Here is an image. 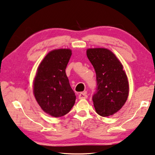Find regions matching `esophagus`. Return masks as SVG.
<instances>
[{
  "label": "esophagus",
  "mask_w": 155,
  "mask_h": 155,
  "mask_svg": "<svg viewBox=\"0 0 155 155\" xmlns=\"http://www.w3.org/2000/svg\"><path fill=\"white\" fill-rule=\"evenodd\" d=\"M87 95L85 94V93H80L78 94V99H87Z\"/></svg>",
  "instance_id": "34e87169"
}]
</instances>
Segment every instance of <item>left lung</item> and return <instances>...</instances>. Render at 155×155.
<instances>
[{"instance_id": "left-lung-1", "label": "left lung", "mask_w": 155, "mask_h": 155, "mask_svg": "<svg viewBox=\"0 0 155 155\" xmlns=\"http://www.w3.org/2000/svg\"><path fill=\"white\" fill-rule=\"evenodd\" d=\"M87 56L97 75V90L92 97L96 112L102 117L114 114L128 97L129 84L124 66L105 48L87 49Z\"/></svg>"}]
</instances>
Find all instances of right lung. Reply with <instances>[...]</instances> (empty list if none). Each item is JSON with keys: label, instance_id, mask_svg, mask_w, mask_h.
<instances>
[{"label": "right lung", "instance_id": "1", "mask_svg": "<svg viewBox=\"0 0 155 155\" xmlns=\"http://www.w3.org/2000/svg\"><path fill=\"white\" fill-rule=\"evenodd\" d=\"M71 55L70 49L50 51L39 65L34 81L36 101L44 112L54 117L68 114L75 104L76 96L65 73Z\"/></svg>", "mask_w": 155, "mask_h": 155}]
</instances>
